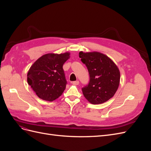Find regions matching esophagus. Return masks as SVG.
<instances>
[{"instance_id": "1", "label": "esophagus", "mask_w": 151, "mask_h": 151, "mask_svg": "<svg viewBox=\"0 0 151 151\" xmlns=\"http://www.w3.org/2000/svg\"><path fill=\"white\" fill-rule=\"evenodd\" d=\"M72 83V84H74V85H78V84H79V81H73Z\"/></svg>"}]
</instances>
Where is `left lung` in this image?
Wrapping results in <instances>:
<instances>
[{
  "label": "left lung",
  "instance_id": "left-lung-1",
  "mask_svg": "<svg viewBox=\"0 0 151 151\" xmlns=\"http://www.w3.org/2000/svg\"><path fill=\"white\" fill-rule=\"evenodd\" d=\"M89 74V84L82 89L86 99L93 104H101L111 98L120 84V73L110 58L98 52L79 53Z\"/></svg>",
  "mask_w": 151,
  "mask_h": 151
}]
</instances>
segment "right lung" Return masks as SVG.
Wrapping results in <instances>:
<instances>
[{"label": "right lung", "instance_id": "1", "mask_svg": "<svg viewBox=\"0 0 151 151\" xmlns=\"http://www.w3.org/2000/svg\"><path fill=\"white\" fill-rule=\"evenodd\" d=\"M69 58V52L50 53L40 57L31 66L27 81L40 99L53 101L62 94L67 84L63 65Z\"/></svg>", "mask_w": 151, "mask_h": 151}]
</instances>
